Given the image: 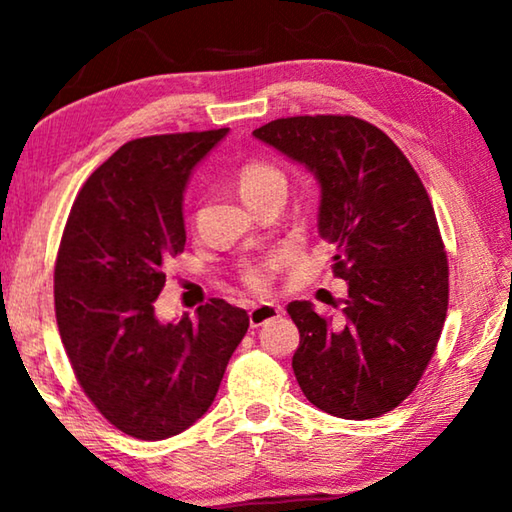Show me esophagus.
Listing matches in <instances>:
<instances>
[{
	"label": "esophagus",
	"instance_id": "esophagus-1",
	"mask_svg": "<svg viewBox=\"0 0 512 512\" xmlns=\"http://www.w3.org/2000/svg\"><path fill=\"white\" fill-rule=\"evenodd\" d=\"M282 314V307L280 305H271V302H262V305H253L248 311V318H250V327H259L268 323V320H273Z\"/></svg>",
	"mask_w": 512,
	"mask_h": 512
}]
</instances>
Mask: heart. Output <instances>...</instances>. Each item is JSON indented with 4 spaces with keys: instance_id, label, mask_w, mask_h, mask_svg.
I'll use <instances>...</instances> for the list:
<instances>
[{
    "instance_id": "obj_1",
    "label": "heart",
    "mask_w": 512,
    "mask_h": 512,
    "mask_svg": "<svg viewBox=\"0 0 512 512\" xmlns=\"http://www.w3.org/2000/svg\"><path fill=\"white\" fill-rule=\"evenodd\" d=\"M235 185L239 196L244 198L246 205H255L264 201L268 196H284L287 194V176L280 167H275L273 162L268 160H248L239 167L235 176ZM273 262L266 259V262H257L244 268L241 273V280L248 289L253 291H264L268 280H271Z\"/></svg>"
}]
</instances>
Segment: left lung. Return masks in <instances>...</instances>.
I'll list each match as a JSON object with an SVG mask.
<instances>
[{
  "instance_id": "8db88e82",
  "label": "left lung",
  "mask_w": 512,
  "mask_h": 512,
  "mask_svg": "<svg viewBox=\"0 0 512 512\" xmlns=\"http://www.w3.org/2000/svg\"><path fill=\"white\" fill-rule=\"evenodd\" d=\"M253 135L316 176L318 232L348 282L343 318L289 302L302 393L336 418H379L418 386L447 316V253L427 189L391 137L357 117L275 119Z\"/></svg>"
}]
</instances>
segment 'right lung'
Wrapping results in <instances>:
<instances>
[{
    "mask_svg": "<svg viewBox=\"0 0 512 512\" xmlns=\"http://www.w3.org/2000/svg\"><path fill=\"white\" fill-rule=\"evenodd\" d=\"M228 128L126 142L76 196L60 239L58 332L83 393L119 431L164 440L210 409L248 332L246 309L212 298L160 323L153 302L185 250L183 194Z\"/></svg>",
    "mask_w": 512,
    "mask_h": 512,
    "instance_id": "right-lung-1",
    "label": "right lung"
}]
</instances>
